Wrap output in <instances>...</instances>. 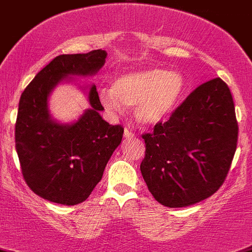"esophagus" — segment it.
<instances>
[{"label":"esophagus","instance_id":"1","mask_svg":"<svg viewBox=\"0 0 252 252\" xmlns=\"http://www.w3.org/2000/svg\"><path fill=\"white\" fill-rule=\"evenodd\" d=\"M124 138L128 139V140H131V139L135 138V134H134L130 129H126V130H124Z\"/></svg>","mask_w":252,"mask_h":252}]
</instances>
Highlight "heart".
Returning a JSON list of instances; mask_svg holds the SVG:
<instances>
[{
	"label": "heart",
	"instance_id": "1",
	"mask_svg": "<svg viewBox=\"0 0 252 252\" xmlns=\"http://www.w3.org/2000/svg\"><path fill=\"white\" fill-rule=\"evenodd\" d=\"M186 91L185 76L180 71L149 67L121 75L112 89H102L98 98L113 114L134 107L135 121L141 126H156L173 113Z\"/></svg>",
	"mask_w": 252,
	"mask_h": 252
}]
</instances>
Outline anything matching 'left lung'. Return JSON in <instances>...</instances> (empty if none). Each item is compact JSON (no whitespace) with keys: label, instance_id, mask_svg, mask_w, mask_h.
<instances>
[{"label":"left lung","instance_id":"8db88e82","mask_svg":"<svg viewBox=\"0 0 252 252\" xmlns=\"http://www.w3.org/2000/svg\"><path fill=\"white\" fill-rule=\"evenodd\" d=\"M238 130L228 85L217 77L197 87L167 122L143 135L140 171L154 198L181 208L216 193L230 168Z\"/></svg>","mask_w":252,"mask_h":252}]
</instances>
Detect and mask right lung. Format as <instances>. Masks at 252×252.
<instances>
[{
  "mask_svg": "<svg viewBox=\"0 0 252 252\" xmlns=\"http://www.w3.org/2000/svg\"><path fill=\"white\" fill-rule=\"evenodd\" d=\"M106 58L102 49L56 56L19 99L14 135L22 173L32 191L46 201L64 206L86 201L123 138L121 126H109L99 116L103 107L94 84L80 86L91 107L77 121L60 123L49 111V97L56 86L72 82L75 76H94Z\"/></svg>",
  "mask_w": 252,
  "mask_h": 252,
  "instance_id": "1",
  "label": "right lung"
}]
</instances>
